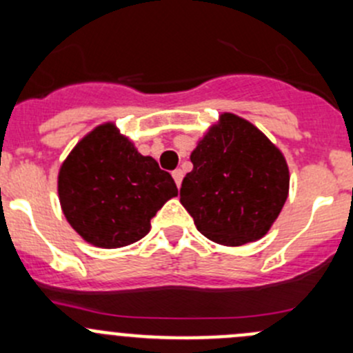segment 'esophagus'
Wrapping results in <instances>:
<instances>
[{"label": "esophagus", "instance_id": "obj_1", "mask_svg": "<svg viewBox=\"0 0 353 353\" xmlns=\"http://www.w3.org/2000/svg\"><path fill=\"white\" fill-rule=\"evenodd\" d=\"M183 176H184V172H183V170H181V169L172 170V177H174V181H176L177 188H179L181 183H183Z\"/></svg>", "mask_w": 353, "mask_h": 353}]
</instances>
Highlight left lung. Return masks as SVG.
Listing matches in <instances>:
<instances>
[{
	"label": "left lung",
	"mask_w": 353,
	"mask_h": 353,
	"mask_svg": "<svg viewBox=\"0 0 353 353\" xmlns=\"http://www.w3.org/2000/svg\"><path fill=\"white\" fill-rule=\"evenodd\" d=\"M191 162L179 196L199 232L223 245L261 239L288 194V167L279 148L251 123L223 114Z\"/></svg>",
	"instance_id": "obj_1"
}]
</instances>
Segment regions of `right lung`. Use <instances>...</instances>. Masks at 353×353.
<instances>
[{"label": "right lung", "instance_id": "obj_1", "mask_svg": "<svg viewBox=\"0 0 353 353\" xmlns=\"http://www.w3.org/2000/svg\"><path fill=\"white\" fill-rule=\"evenodd\" d=\"M58 191L70 225L87 243L114 249L133 244L176 196L172 176L138 154L114 124H102L73 148L59 170Z\"/></svg>", "mask_w": 353, "mask_h": 353}]
</instances>
